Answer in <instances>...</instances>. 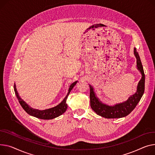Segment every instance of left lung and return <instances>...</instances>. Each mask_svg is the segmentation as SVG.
<instances>
[{
    "label": "left lung",
    "mask_w": 155,
    "mask_h": 155,
    "mask_svg": "<svg viewBox=\"0 0 155 155\" xmlns=\"http://www.w3.org/2000/svg\"><path fill=\"white\" fill-rule=\"evenodd\" d=\"M134 55L137 58V67L141 74V78L138 82L135 94L130 96L127 101L116 104L114 106H109L103 104L95 94L94 87L89 85L90 89V106L97 115L106 118H120L125 117L135 109L140 101L145 91V75L139 54L135 48H134Z\"/></svg>",
    "instance_id": "left-lung-1"
}]
</instances>
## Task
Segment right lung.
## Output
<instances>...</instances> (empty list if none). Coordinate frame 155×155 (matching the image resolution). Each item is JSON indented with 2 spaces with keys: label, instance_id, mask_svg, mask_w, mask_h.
<instances>
[{
  "label": "right lung",
  "instance_id": "1",
  "mask_svg": "<svg viewBox=\"0 0 155 155\" xmlns=\"http://www.w3.org/2000/svg\"><path fill=\"white\" fill-rule=\"evenodd\" d=\"M77 82V81L74 82L73 84H71L70 85L66 97L64 98L63 101H61L60 104H58V105H57L55 107L51 108L49 109H46L44 110H38L34 109L32 108H31L30 106H28L18 95V92L16 89L15 84H14V87L15 94L16 97L18 100L19 104H20V105L22 106L23 109L28 113V115L35 117L37 118L42 119V120H51V119H53V118L59 117L60 115H62L64 113H65L66 111L67 107H68L67 103H66L67 97L70 94V92L72 90V88H73L74 87V86L76 85Z\"/></svg>",
  "mask_w": 155,
  "mask_h": 155
}]
</instances>
